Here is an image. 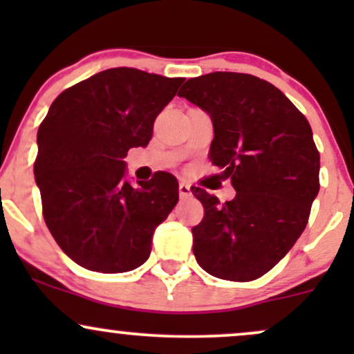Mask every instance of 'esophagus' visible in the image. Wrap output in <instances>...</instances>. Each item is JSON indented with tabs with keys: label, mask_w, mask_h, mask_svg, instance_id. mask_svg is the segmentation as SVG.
<instances>
[{
	"label": "esophagus",
	"mask_w": 354,
	"mask_h": 354,
	"mask_svg": "<svg viewBox=\"0 0 354 354\" xmlns=\"http://www.w3.org/2000/svg\"><path fill=\"white\" fill-rule=\"evenodd\" d=\"M191 196V188L189 185H186V183H180V198H188Z\"/></svg>",
	"instance_id": "34e87169"
}]
</instances>
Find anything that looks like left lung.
Returning a JSON list of instances; mask_svg holds the SVG:
<instances>
[{
  "label": "left lung",
  "instance_id": "obj_1",
  "mask_svg": "<svg viewBox=\"0 0 354 354\" xmlns=\"http://www.w3.org/2000/svg\"><path fill=\"white\" fill-rule=\"evenodd\" d=\"M178 96L209 115V160L236 189L225 205L191 189L205 208L191 230L193 253L206 273L253 281L278 265L306 228L319 191L311 126L278 88L245 73L191 78Z\"/></svg>",
  "mask_w": 354,
  "mask_h": 354
}]
</instances>
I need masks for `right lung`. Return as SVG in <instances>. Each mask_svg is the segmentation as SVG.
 Returning a JSON list of instances; mask_svg holds the SVG:
<instances>
[{"label": "right lung", "mask_w": 354, "mask_h": 354, "mask_svg": "<svg viewBox=\"0 0 354 354\" xmlns=\"http://www.w3.org/2000/svg\"><path fill=\"white\" fill-rule=\"evenodd\" d=\"M183 81L111 68L64 89L39 124L35 181L43 216L80 266L124 273L149 258L154 230L180 198L178 181L158 173L133 186L123 158L149 143Z\"/></svg>", "instance_id": "obj_1"}]
</instances>
